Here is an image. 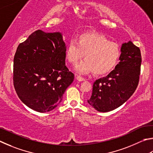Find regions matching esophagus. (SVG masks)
<instances>
[{"label": "esophagus", "mask_w": 153, "mask_h": 153, "mask_svg": "<svg viewBox=\"0 0 153 153\" xmlns=\"http://www.w3.org/2000/svg\"><path fill=\"white\" fill-rule=\"evenodd\" d=\"M76 80H77V81H85V79L83 78V77H82L81 76H79V75H78V76H76Z\"/></svg>", "instance_id": "34e87169"}]
</instances>
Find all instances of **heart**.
Listing matches in <instances>:
<instances>
[{
  "instance_id": "b5f03b06",
  "label": "heart",
  "mask_w": 153,
  "mask_h": 153,
  "mask_svg": "<svg viewBox=\"0 0 153 153\" xmlns=\"http://www.w3.org/2000/svg\"><path fill=\"white\" fill-rule=\"evenodd\" d=\"M85 58L75 67L79 73L93 72L97 75L109 73L113 70L121 55L119 45L110 42L100 33L87 32L79 36L78 40L72 39L66 50V57L69 62L76 64L81 59Z\"/></svg>"
}]
</instances>
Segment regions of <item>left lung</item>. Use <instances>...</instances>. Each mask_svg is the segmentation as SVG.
Listing matches in <instances>:
<instances>
[{"instance_id":"left-lung-1","label":"left lung","mask_w":153,"mask_h":153,"mask_svg":"<svg viewBox=\"0 0 153 153\" xmlns=\"http://www.w3.org/2000/svg\"><path fill=\"white\" fill-rule=\"evenodd\" d=\"M120 62L108 76L99 79L93 85L87 100L96 110L108 112L118 108L134 93L140 74V50L132 42L123 44Z\"/></svg>"}]
</instances>
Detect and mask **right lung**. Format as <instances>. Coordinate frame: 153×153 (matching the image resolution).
Returning <instances> with one entry per match:
<instances>
[{
    "mask_svg": "<svg viewBox=\"0 0 153 153\" xmlns=\"http://www.w3.org/2000/svg\"><path fill=\"white\" fill-rule=\"evenodd\" d=\"M66 46L59 32L37 30L19 44L13 60V85L28 108L44 113L58 105L74 75L66 66Z\"/></svg>",
    "mask_w": 153,
    "mask_h": 153,
    "instance_id": "1",
    "label": "right lung"
}]
</instances>
